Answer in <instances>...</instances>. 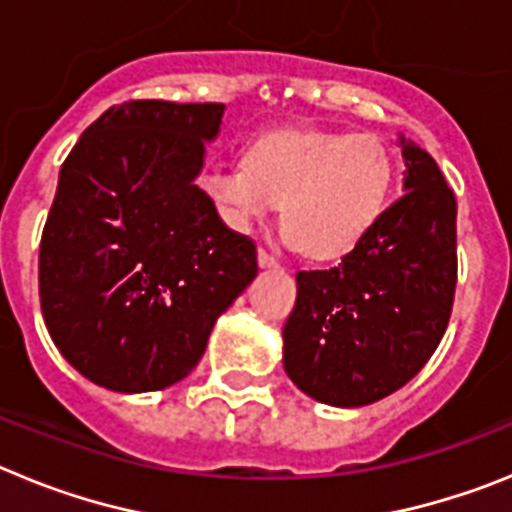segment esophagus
<instances>
[{
    "mask_svg": "<svg viewBox=\"0 0 512 512\" xmlns=\"http://www.w3.org/2000/svg\"><path fill=\"white\" fill-rule=\"evenodd\" d=\"M259 266L261 269H274V266H279V259L274 253L266 251V248H259Z\"/></svg>",
    "mask_w": 512,
    "mask_h": 512,
    "instance_id": "esophagus-1",
    "label": "esophagus"
}]
</instances>
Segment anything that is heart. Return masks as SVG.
<instances>
[{"instance_id": "obj_1", "label": "heart", "mask_w": 512, "mask_h": 512, "mask_svg": "<svg viewBox=\"0 0 512 512\" xmlns=\"http://www.w3.org/2000/svg\"><path fill=\"white\" fill-rule=\"evenodd\" d=\"M395 156L374 135L284 128L256 138L238 164L205 166L200 189L235 230L282 205L287 238L312 261L361 248L390 210Z\"/></svg>"}]
</instances>
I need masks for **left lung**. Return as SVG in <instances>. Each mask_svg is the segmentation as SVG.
I'll use <instances>...</instances> for the list:
<instances>
[{"mask_svg": "<svg viewBox=\"0 0 512 512\" xmlns=\"http://www.w3.org/2000/svg\"><path fill=\"white\" fill-rule=\"evenodd\" d=\"M402 140L405 194L361 248L297 271L284 369L312 400L361 408L408 384L441 343L456 289V197L423 148Z\"/></svg>", "mask_w": 512, "mask_h": 512, "instance_id": "8db88e82", "label": "left lung"}]
</instances>
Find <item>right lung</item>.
<instances>
[{"instance_id":"obj_1","label":"right lung","mask_w":512,"mask_h":512,"mask_svg":"<svg viewBox=\"0 0 512 512\" xmlns=\"http://www.w3.org/2000/svg\"><path fill=\"white\" fill-rule=\"evenodd\" d=\"M223 110L130 99L63 161L40 238V310L63 359L99 387L133 395L187 377L259 274L256 243L194 184Z\"/></svg>"}]
</instances>
